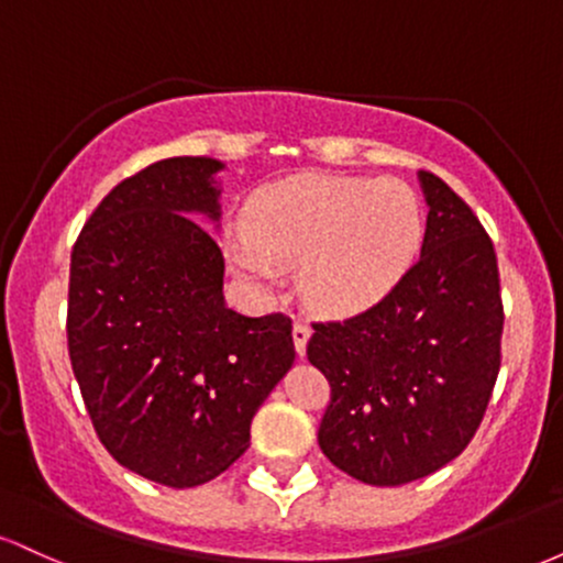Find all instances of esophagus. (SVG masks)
I'll list each match as a JSON object with an SVG mask.
<instances>
[{"mask_svg": "<svg viewBox=\"0 0 563 563\" xmlns=\"http://www.w3.org/2000/svg\"><path fill=\"white\" fill-rule=\"evenodd\" d=\"M309 335H312V328H309L303 320H296L294 322V344H296V354H299V357H303V352H307Z\"/></svg>", "mask_w": 563, "mask_h": 563, "instance_id": "obj_1", "label": "esophagus"}]
</instances>
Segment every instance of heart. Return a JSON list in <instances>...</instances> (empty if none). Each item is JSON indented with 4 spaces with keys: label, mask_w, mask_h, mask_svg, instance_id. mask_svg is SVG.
<instances>
[{
    "label": "heart",
    "mask_w": 563,
    "mask_h": 563,
    "mask_svg": "<svg viewBox=\"0 0 563 563\" xmlns=\"http://www.w3.org/2000/svg\"><path fill=\"white\" fill-rule=\"evenodd\" d=\"M421 238V198L402 179L299 177L256 200L249 232H232L228 256L262 290L280 280V267H301L309 307L354 314L397 286Z\"/></svg>",
    "instance_id": "heart-1"
}]
</instances>
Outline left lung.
<instances>
[{"instance_id":"8db88e82","label":"left lung","mask_w":563,"mask_h":563,"mask_svg":"<svg viewBox=\"0 0 563 563\" xmlns=\"http://www.w3.org/2000/svg\"><path fill=\"white\" fill-rule=\"evenodd\" d=\"M418 179L429 206L421 260L365 312L312 322L307 344L331 384L320 450L376 487L423 479L461 455L500 373L495 245L442 179Z\"/></svg>"}]
</instances>
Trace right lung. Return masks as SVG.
Returning <instances> with one entry per match:
<instances>
[{
	"label": "right lung",
	"mask_w": 563,
	"mask_h": 563,
	"mask_svg": "<svg viewBox=\"0 0 563 563\" xmlns=\"http://www.w3.org/2000/svg\"><path fill=\"white\" fill-rule=\"evenodd\" d=\"M217 158L151 164L100 200L70 254L68 354L121 466L185 489L249 450L251 421L294 365L290 318L224 303Z\"/></svg>",
	"instance_id": "add662e5"
}]
</instances>
